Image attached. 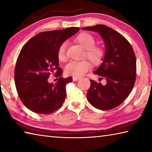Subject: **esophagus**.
<instances>
[{
	"mask_svg": "<svg viewBox=\"0 0 152 152\" xmlns=\"http://www.w3.org/2000/svg\"><path fill=\"white\" fill-rule=\"evenodd\" d=\"M79 79V77H73V81H78Z\"/></svg>",
	"mask_w": 152,
	"mask_h": 152,
	"instance_id": "1",
	"label": "esophagus"
}]
</instances>
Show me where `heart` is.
<instances>
[{
    "instance_id": "obj_1",
    "label": "heart",
    "mask_w": 152,
    "mask_h": 152,
    "mask_svg": "<svg viewBox=\"0 0 152 152\" xmlns=\"http://www.w3.org/2000/svg\"><path fill=\"white\" fill-rule=\"evenodd\" d=\"M76 41L82 47L86 49L84 57L88 58L92 65L97 66L102 62L105 56L104 48L99 45H95V39L91 33L82 32L77 35ZM66 43H61L58 48L57 56L61 62L67 60ZM91 64L87 60L80 61H71L66 66L65 73L66 75L73 77H80L83 76L89 70Z\"/></svg>"
}]
</instances>
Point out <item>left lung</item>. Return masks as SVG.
<instances>
[{"instance_id":"left-lung-1","label":"left lung","mask_w":152,"mask_h":152,"mask_svg":"<svg viewBox=\"0 0 152 152\" xmlns=\"http://www.w3.org/2000/svg\"><path fill=\"white\" fill-rule=\"evenodd\" d=\"M99 32L103 38L106 52L103 62L94 72L106 85L91 80L87 99L92 106L102 110H110L125 101L134 86L136 79V58L132 46L125 37L104 25L82 28Z\"/></svg>"}]
</instances>
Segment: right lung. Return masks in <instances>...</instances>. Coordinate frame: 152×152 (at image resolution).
I'll return each mask as SVG.
<instances>
[{
  "label": "right lung",
  "mask_w": 152,
  "mask_h": 152,
  "mask_svg": "<svg viewBox=\"0 0 152 152\" xmlns=\"http://www.w3.org/2000/svg\"><path fill=\"white\" fill-rule=\"evenodd\" d=\"M78 27L38 33L25 43L18 56L15 82L20 101L27 109L39 114H51L62 106L66 84L72 77L63 78L59 67L58 48L79 31ZM52 73L59 77L55 85L49 83Z\"/></svg>",
  "instance_id": "1"
}]
</instances>
